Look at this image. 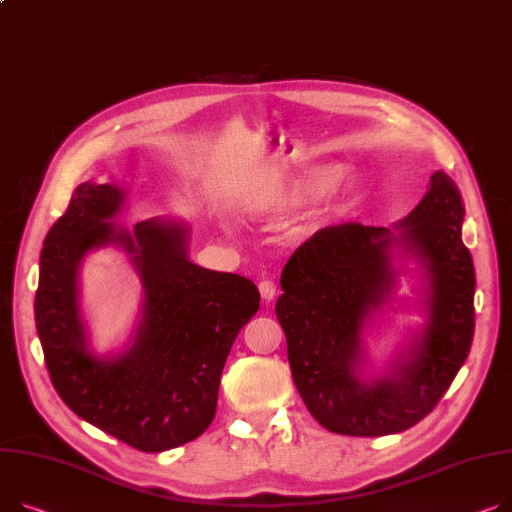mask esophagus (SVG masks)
<instances>
[{
    "label": "esophagus",
    "instance_id": "1",
    "mask_svg": "<svg viewBox=\"0 0 512 512\" xmlns=\"http://www.w3.org/2000/svg\"><path fill=\"white\" fill-rule=\"evenodd\" d=\"M259 292H261V298L269 302V300L276 298L278 288H276V284L271 282V280H261V282H259Z\"/></svg>",
    "mask_w": 512,
    "mask_h": 512
}]
</instances>
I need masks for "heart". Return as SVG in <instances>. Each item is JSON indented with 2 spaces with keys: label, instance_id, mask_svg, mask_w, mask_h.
<instances>
[{
  "label": "heart",
  "instance_id": "b5f03b06",
  "mask_svg": "<svg viewBox=\"0 0 512 512\" xmlns=\"http://www.w3.org/2000/svg\"><path fill=\"white\" fill-rule=\"evenodd\" d=\"M344 187H346V175H344V173H331V175L319 185L317 195H319L321 199H329V197L337 195ZM298 189H304V187L300 185ZM298 189L286 191L284 187H280V185H276V183H257V185L249 191L245 203H247V208H249L251 212H255V214H276V212H282V210L288 206V203L294 199V195H296Z\"/></svg>",
  "mask_w": 512,
  "mask_h": 512
}]
</instances>
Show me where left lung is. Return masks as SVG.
Segmentation results:
<instances>
[{"instance_id": "left-lung-1", "label": "left lung", "mask_w": 512, "mask_h": 512, "mask_svg": "<svg viewBox=\"0 0 512 512\" xmlns=\"http://www.w3.org/2000/svg\"><path fill=\"white\" fill-rule=\"evenodd\" d=\"M463 216L459 187L436 170L422 201L395 230L358 222L327 226L288 259L276 315L294 385L329 432H403L424 420L451 387L475 327V271L461 241ZM395 246L427 267L429 321L385 378L362 382L361 331L390 297Z\"/></svg>"}]
</instances>
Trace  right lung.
<instances>
[{
    "label": "right lung",
    "mask_w": 512,
    "mask_h": 512,
    "mask_svg": "<svg viewBox=\"0 0 512 512\" xmlns=\"http://www.w3.org/2000/svg\"><path fill=\"white\" fill-rule=\"evenodd\" d=\"M123 201L125 193L109 183L76 187L45 236L34 321L63 403L125 445L160 453L212 424L224 362L259 311V290L243 276L193 263L181 222L148 218L131 234L109 222ZM105 244L132 255L145 288L134 346L115 359L91 354L77 302L81 259Z\"/></svg>",
    "instance_id": "right-lung-1"
}]
</instances>
